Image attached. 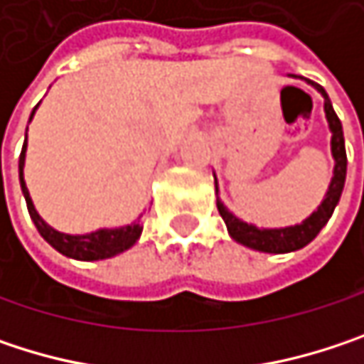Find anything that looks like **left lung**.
I'll list each match as a JSON object with an SVG mask.
<instances>
[{
  "instance_id": "obj_1",
  "label": "left lung",
  "mask_w": 364,
  "mask_h": 364,
  "mask_svg": "<svg viewBox=\"0 0 364 364\" xmlns=\"http://www.w3.org/2000/svg\"><path fill=\"white\" fill-rule=\"evenodd\" d=\"M308 84H312L325 99V113H327L328 128H331V154H333V160H335V168H333V179L327 189V196L325 200L321 202V206L301 223L297 225H291V228H276V230H259L251 223H245L240 221L236 215H232L219 200H217V208H219V215L223 217L225 225H228V232L230 236L249 247L255 251H261V253H291V251H299L304 249L306 245H310L318 232L327 225V221L331 219L339 198H341V191H343V183H346V166H348V158H346V143H343V128H341V122L337 117V113L333 109L331 101H328V95L325 92V88L316 82H310L306 80ZM215 187H217V179H215Z\"/></svg>"
}]
</instances>
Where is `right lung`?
<instances>
[{
  "instance_id": "right-lung-1",
  "label": "right lung",
  "mask_w": 364,
  "mask_h": 364,
  "mask_svg": "<svg viewBox=\"0 0 364 364\" xmlns=\"http://www.w3.org/2000/svg\"><path fill=\"white\" fill-rule=\"evenodd\" d=\"M37 109V107H36ZM31 111V117L29 122L33 119V113ZM25 154H27V134H25V145H23V151H21V158H18V179H21V189L25 193V200H27V208H29V215L36 223L37 232L41 234V238L54 247L58 253H63L65 257H71V259H82V261H97V259H109L113 255L124 253L128 251L141 236L143 232V225L139 221L130 223V225H124V228H115V230H97V232H90V234H82V236H71V234H63V232H56L54 228H50L39 215H37L36 206H33V200L29 196V189L25 185V177H23V168H25Z\"/></svg>"
}]
</instances>
